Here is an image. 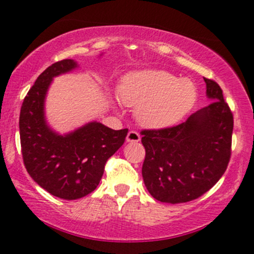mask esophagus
Wrapping results in <instances>:
<instances>
[{"label":"esophagus","instance_id":"1","mask_svg":"<svg viewBox=\"0 0 254 254\" xmlns=\"http://www.w3.org/2000/svg\"><path fill=\"white\" fill-rule=\"evenodd\" d=\"M141 141V136L137 131L130 130L127 135V142H130V143H136V142Z\"/></svg>","mask_w":254,"mask_h":254}]
</instances>
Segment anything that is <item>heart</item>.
Instances as JSON below:
<instances>
[{"instance_id": "obj_1", "label": "heart", "mask_w": 254, "mask_h": 254, "mask_svg": "<svg viewBox=\"0 0 254 254\" xmlns=\"http://www.w3.org/2000/svg\"><path fill=\"white\" fill-rule=\"evenodd\" d=\"M119 97L127 106L136 107L137 122L149 129L173 127L190 112L197 89L190 80H179L164 70L133 72L123 80Z\"/></svg>"}]
</instances>
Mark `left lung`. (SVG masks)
Segmentation results:
<instances>
[{
    "label": "left lung",
    "mask_w": 254,
    "mask_h": 254,
    "mask_svg": "<svg viewBox=\"0 0 254 254\" xmlns=\"http://www.w3.org/2000/svg\"><path fill=\"white\" fill-rule=\"evenodd\" d=\"M212 103L172 127L142 130L144 185L155 199L186 203L209 191L227 170L234 119L222 89L204 77Z\"/></svg>",
    "instance_id": "left-lung-1"
}]
</instances>
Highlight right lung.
Returning <instances> with one entry per match:
<instances>
[{
    "label": "right lung",
    "mask_w": 254,
    "mask_h": 254,
    "mask_svg": "<svg viewBox=\"0 0 254 254\" xmlns=\"http://www.w3.org/2000/svg\"><path fill=\"white\" fill-rule=\"evenodd\" d=\"M77 66L74 60L54 63L38 76L20 111V142L24 165L32 179L52 196L78 199L97 189L105 165L122 147L127 129L112 130L90 122L66 135L46 124L44 101L52 78Z\"/></svg>",
    "instance_id": "obj_1"
}]
</instances>
